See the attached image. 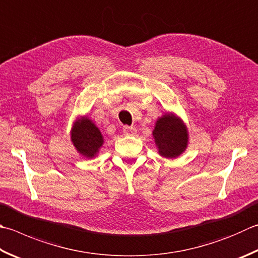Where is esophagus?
Wrapping results in <instances>:
<instances>
[{
	"label": "esophagus",
	"mask_w": 258,
	"mask_h": 258,
	"mask_svg": "<svg viewBox=\"0 0 258 258\" xmlns=\"http://www.w3.org/2000/svg\"><path fill=\"white\" fill-rule=\"evenodd\" d=\"M122 131L125 136H133L136 133V129L133 127H129V125H124Z\"/></svg>",
	"instance_id": "obj_1"
}]
</instances>
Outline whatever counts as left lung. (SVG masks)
<instances>
[{
    "instance_id": "left-lung-1",
    "label": "left lung",
    "mask_w": 258,
    "mask_h": 258,
    "mask_svg": "<svg viewBox=\"0 0 258 258\" xmlns=\"http://www.w3.org/2000/svg\"><path fill=\"white\" fill-rule=\"evenodd\" d=\"M153 136L160 156L175 158L185 150L187 130L181 119L166 113L156 121Z\"/></svg>"
}]
</instances>
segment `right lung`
<instances>
[{"label":"right lung","mask_w":258,"mask_h":258,"mask_svg":"<svg viewBox=\"0 0 258 258\" xmlns=\"http://www.w3.org/2000/svg\"><path fill=\"white\" fill-rule=\"evenodd\" d=\"M72 142L77 152L87 158H92L99 153L104 140L99 128L85 116L73 128Z\"/></svg>","instance_id":"obj_1"}]
</instances>
